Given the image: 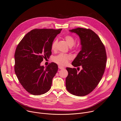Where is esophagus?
Returning a JSON list of instances; mask_svg holds the SVG:
<instances>
[{
	"instance_id": "34e87169",
	"label": "esophagus",
	"mask_w": 121,
	"mask_h": 121,
	"mask_svg": "<svg viewBox=\"0 0 121 121\" xmlns=\"http://www.w3.org/2000/svg\"><path fill=\"white\" fill-rule=\"evenodd\" d=\"M58 68L60 69H64V67L61 66V65H58Z\"/></svg>"
}]
</instances>
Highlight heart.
I'll return each mask as SVG.
<instances>
[{
    "label": "heart",
    "mask_w": 121,
    "mask_h": 121,
    "mask_svg": "<svg viewBox=\"0 0 121 121\" xmlns=\"http://www.w3.org/2000/svg\"><path fill=\"white\" fill-rule=\"evenodd\" d=\"M65 39L69 46L72 47L75 44V39L71 36H65ZM57 42L58 40L56 39L54 40L52 42L51 45V49L52 51L56 50ZM71 59V57L69 54L60 53L53 58V61L60 65H65L68 64L69 60H70Z\"/></svg>",
    "instance_id": "heart-1"
}]
</instances>
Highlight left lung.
<instances>
[{
  "label": "left lung",
  "mask_w": 121,
  "mask_h": 121,
  "mask_svg": "<svg viewBox=\"0 0 121 121\" xmlns=\"http://www.w3.org/2000/svg\"><path fill=\"white\" fill-rule=\"evenodd\" d=\"M69 31L79 35L82 45L81 51L72 65L81 66L82 69L78 72L75 68H67L65 86L71 94L84 96L92 92L101 80L106 65V49L99 37L90 29L78 27Z\"/></svg>",
  "instance_id": "1"
}]
</instances>
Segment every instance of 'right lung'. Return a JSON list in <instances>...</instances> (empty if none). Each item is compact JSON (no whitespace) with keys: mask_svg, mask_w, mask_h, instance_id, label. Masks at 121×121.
<instances>
[{"mask_svg":"<svg viewBox=\"0 0 121 121\" xmlns=\"http://www.w3.org/2000/svg\"><path fill=\"white\" fill-rule=\"evenodd\" d=\"M62 29H35L24 36L17 45L14 71L24 89L38 95L47 93L58 70V65L50 63L46 68L40 63L52 54L51 45Z\"/></svg>","mask_w":121,"mask_h":121,"instance_id":"add662e5","label":"right lung"}]
</instances>
